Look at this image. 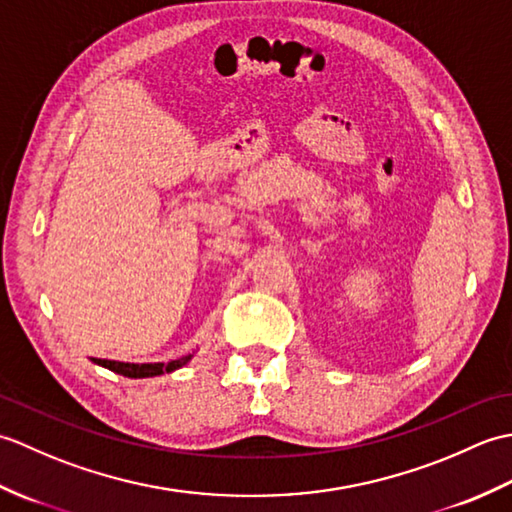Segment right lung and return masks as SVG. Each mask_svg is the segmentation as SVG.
<instances>
[{
  "mask_svg": "<svg viewBox=\"0 0 512 512\" xmlns=\"http://www.w3.org/2000/svg\"><path fill=\"white\" fill-rule=\"evenodd\" d=\"M191 361L189 356H182L178 361L171 363H121V361H107V358H96V363L112 369L116 374H123L127 378H149V376H160V374H169L173 369H178L182 365H187Z\"/></svg>",
  "mask_w": 512,
  "mask_h": 512,
  "instance_id": "add662e5",
  "label": "right lung"
}]
</instances>
